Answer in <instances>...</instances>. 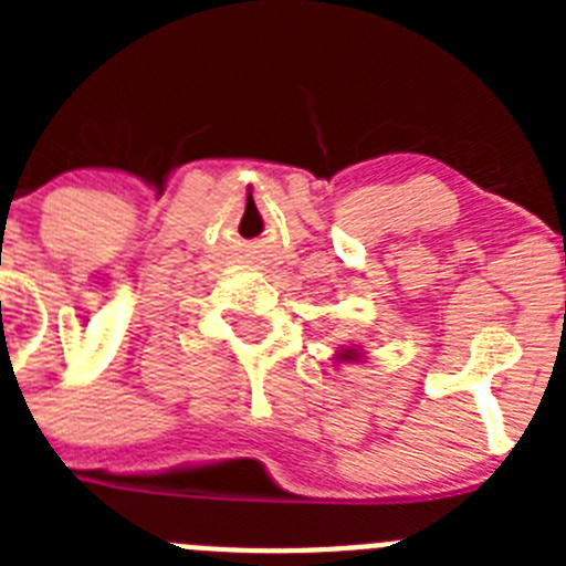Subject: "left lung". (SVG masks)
<instances>
[{"instance_id": "left-lung-1", "label": "left lung", "mask_w": 566, "mask_h": 566, "mask_svg": "<svg viewBox=\"0 0 566 566\" xmlns=\"http://www.w3.org/2000/svg\"><path fill=\"white\" fill-rule=\"evenodd\" d=\"M357 357H359V354H357V348H345V352L339 354L337 359H357Z\"/></svg>"}]
</instances>
